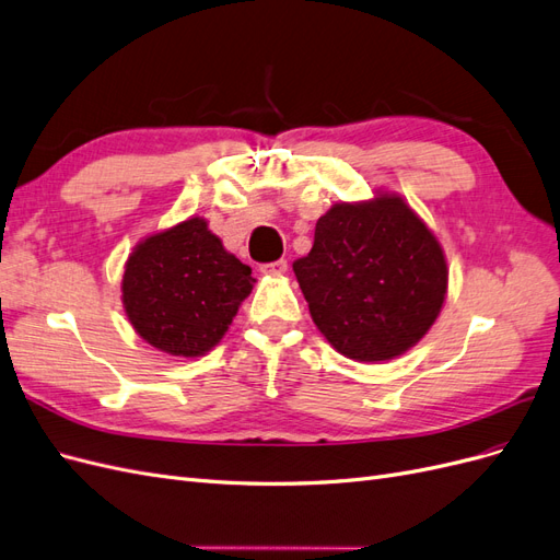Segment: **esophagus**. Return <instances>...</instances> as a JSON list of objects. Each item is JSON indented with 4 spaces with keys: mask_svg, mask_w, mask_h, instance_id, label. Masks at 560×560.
Masks as SVG:
<instances>
[{
    "mask_svg": "<svg viewBox=\"0 0 560 560\" xmlns=\"http://www.w3.org/2000/svg\"><path fill=\"white\" fill-rule=\"evenodd\" d=\"M261 273L264 276H284L287 273V261L284 259H278L273 264H264L261 266Z\"/></svg>",
    "mask_w": 560,
    "mask_h": 560,
    "instance_id": "34e87169",
    "label": "esophagus"
}]
</instances>
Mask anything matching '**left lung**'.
I'll use <instances>...</instances> for the list:
<instances>
[{"mask_svg": "<svg viewBox=\"0 0 560 560\" xmlns=\"http://www.w3.org/2000/svg\"><path fill=\"white\" fill-rule=\"evenodd\" d=\"M294 273L319 334L354 362H387L411 350L448 290L442 243L389 191L331 206Z\"/></svg>", "mask_w": 560, "mask_h": 560, "instance_id": "left-lung-1", "label": "left lung"}]
</instances>
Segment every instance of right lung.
<instances>
[{
	"instance_id": "right-lung-1",
	"label": "right lung",
	"mask_w": 560,
	"mask_h": 560,
	"mask_svg": "<svg viewBox=\"0 0 560 560\" xmlns=\"http://www.w3.org/2000/svg\"><path fill=\"white\" fill-rule=\"evenodd\" d=\"M254 282L252 268L224 249L206 219L189 217L132 247L121 301L149 346L194 360L222 341Z\"/></svg>"
}]
</instances>
